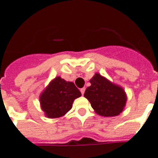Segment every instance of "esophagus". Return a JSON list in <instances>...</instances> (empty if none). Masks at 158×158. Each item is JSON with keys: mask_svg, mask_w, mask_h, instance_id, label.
<instances>
[{"mask_svg": "<svg viewBox=\"0 0 158 158\" xmlns=\"http://www.w3.org/2000/svg\"><path fill=\"white\" fill-rule=\"evenodd\" d=\"M85 88H82V89H81V93L82 95L85 93Z\"/></svg>", "mask_w": 158, "mask_h": 158, "instance_id": "esophagus-1", "label": "esophagus"}]
</instances>
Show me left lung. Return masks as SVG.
Masks as SVG:
<instances>
[{"instance_id": "8db88e82", "label": "left lung", "mask_w": 158, "mask_h": 158, "mask_svg": "<svg viewBox=\"0 0 158 158\" xmlns=\"http://www.w3.org/2000/svg\"><path fill=\"white\" fill-rule=\"evenodd\" d=\"M91 85L86 89L84 96L88 99L95 112L101 116L118 115L126 106L127 96L120 85L96 73L90 79Z\"/></svg>"}]
</instances>
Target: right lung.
Returning <instances> with one entry per match:
<instances>
[{
  "label": "right lung",
  "instance_id": "right-lung-1",
  "mask_svg": "<svg viewBox=\"0 0 158 158\" xmlns=\"http://www.w3.org/2000/svg\"><path fill=\"white\" fill-rule=\"evenodd\" d=\"M81 96L74 83L58 76L51 80L40 94V107L47 118H60L72 108L75 99Z\"/></svg>",
  "mask_w": 158,
  "mask_h": 158
}]
</instances>
